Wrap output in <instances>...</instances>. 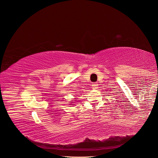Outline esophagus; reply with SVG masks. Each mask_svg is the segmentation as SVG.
Segmentation results:
<instances>
[{
	"label": "esophagus",
	"instance_id": "esophagus-1",
	"mask_svg": "<svg viewBox=\"0 0 158 158\" xmlns=\"http://www.w3.org/2000/svg\"><path fill=\"white\" fill-rule=\"evenodd\" d=\"M92 87H93V88H98V84L97 83H94L93 84H92Z\"/></svg>",
	"mask_w": 158,
	"mask_h": 158
}]
</instances>
